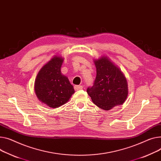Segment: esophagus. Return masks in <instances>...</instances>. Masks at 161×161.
<instances>
[{"label": "esophagus", "instance_id": "1", "mask_svg": "<svg viewBox=\"0 0 161 161\" xmlns=\"http://www.w3.org/2000/svg\"><path fill=\"white\" fill-rule=\"evenodd\" d=\"M74 88L75 91H79V90H81L83 89V87L81 86V85H74Z\"/></svg>", "mask_w": 161, "mask_h": 161}]
</instances>
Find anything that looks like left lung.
I'll return each mask as SVG.
<instances>
[{
  "label": "left lung",
  "instance_id": "left-lung-1",
  "mask_svg": "<svg viewBox=\"0 0 161 161\" xmlns=\"http://www.w3.org/2000/svg\"><path fill=\"white\" fill-rule=\"evenodd\" d=\"M96 77L87 89L93 103L108 111L125 101L128 94L127 80L120 70L106 57L94 61Z\"/></svg>",
  "mask_w": 161,
  "mask_h": 161
}]
</instances>
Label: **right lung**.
I'll use <instances>...</instances> for the list:
<instances>
[{
  "mask_svg": "<svg viewBox=\"0 0 161 161\" xmlns=\"http://www.w3.org/2000/svg\"><path fill=\"white\" fill-rule=\"evenodd\" d=\"M63 61L61 57H53L42 67L35 81L38 99L52 108L65 104L75 92L67 77L61 74Z\"/></svg>",
  "mask_w": 161,
  "mask_h": 161,
  "instance_id": "right-lung-1",
  "label": "right lung"
}]
</instances>
